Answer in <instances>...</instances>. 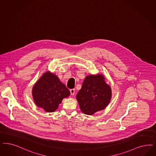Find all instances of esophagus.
<instances>
[{
	"label": "esophagus",
	"instance_id": "obj_1",
	"mask_svg": "<svg viewBox=\"0 0 156 156\" xmlns=\"http://www.w3.org/2000/svg\"><path fill=\"white\" fill-rule=\"evenodd\" d=\"M75 92V89H71V90H70V95H74Z\"/></svg>",
	"mask_w": 156,
	"mask_h": 156
}]
</instances>
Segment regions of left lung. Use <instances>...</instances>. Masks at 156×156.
I'll return each instance as SVG.
<instances>
[{
  "instance_id": "left-lung-1",
  "label": "left lung",
  "mask_w": 156,
  "mask_h": 156,
  "mask_svg": "<svg viewBox=\"0 0 156 156\" xmlns=\"http://www.w3.org/2000/svg\"><path fill=\"white\" fill-rule=\"evenodd\" d=\"M101 75L87 76L80 90L76 96L81 111L87 115H93L105 109L110 103L111 90Z\"/></svg>"
}]
</instances>
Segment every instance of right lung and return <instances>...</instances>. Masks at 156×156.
I'll return each instance as SVG.
<instances>
[{"label": "right lung", "mask_w": 156, "mask_h": 156, "mask_svg": "<svg viewBox=\"0 0 156 156\" xmlns=\"http://www.w3.org/2000/svg\"><path fill=\"white\" fill-rule=\"evenodd\" d=\"M32 94L37 106L51 112L57 110L64 98L70 95V92L58 77L47 72L35 83Z\"/></svg>", "instance_id": "add662e5"}]
</instances>
